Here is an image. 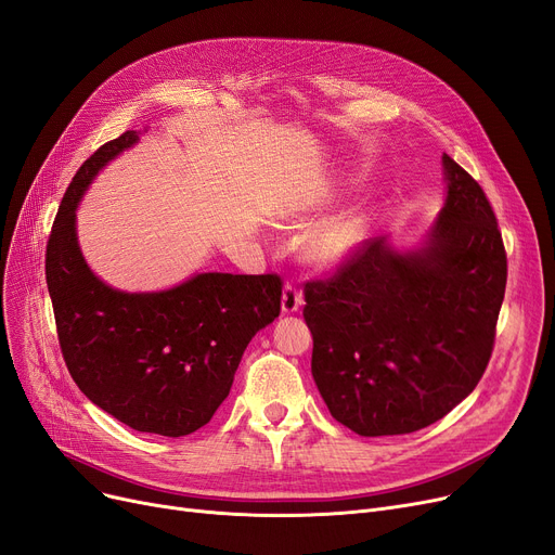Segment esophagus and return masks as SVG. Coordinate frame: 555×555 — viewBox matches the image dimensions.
<instances>
[{"label": "esophagus", "instance_id": "obj_1", "mask_svg": "<svg viewBox=\"0 0 555 555\" xmlns=\"http://www.w3.org/2000/svg\"><path fill=\"white\" fill-rule=\"evenodd\" d=\"M304 304V295L297 285L293 283H285L283 285V297H281V308L283 312H295L299 310V306Z\"/></svg>", "mask_w": 555, "mask_h": 555}]
</instances>
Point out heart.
Masks as SVG:
<instances>
[{"label": "heart", "mask_w": 555, "mask_h": 555, "mask_svg": "<svg viewBox=\"0 0 555 555\" xmlns=\"http://www.w3.org/2000/svg\"><path fill=\"white\" fill-rule=\"evenodd\" d=\"M360 237H363V215L345 212L308 237L306 254L320 264H333L343 260L360 243Z\"/></svg>", "instance_id": "1"}]
</instances>
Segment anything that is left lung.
<instances>
[{"instance_id": "obj_1", "label": "left lung", "mask_w": 555, "mask_h": 555, "mask_svg": "<svg viewBox=\"0 0 555 555\" xmlns=\"http://www.w3.org/2000/svg\"><path fill=\"white\" fill-rule=\"evenodd\" d=\"M447 204L417 254L356 245L304 285L310 370L331 415L363 438L442 420L483 376L508 258L483 188L449 154Z\"/></svg>"}]
</instances>
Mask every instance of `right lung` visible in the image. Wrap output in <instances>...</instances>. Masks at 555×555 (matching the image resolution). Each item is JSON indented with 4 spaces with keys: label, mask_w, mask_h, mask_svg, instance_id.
<instances>
[{
    "label": "right lung",
    "mask_w": 555,
    "mask_h": 555,
    "mask_svg": "<svg viewBox=\"0 0 555 555\" xmlns=\"http://www.w3.org/2000/svg\"><path fill=\"white\" fill-rule=\"evenodd\" d=\"M135 131L102 144L77 170L47 240L44 274L61 353L79 390L122 424L190 436L229 397L251 337L281 312L279 274H197L152 295L119 293L86 264L75 208Z\"/></svg>",
    "instance_id": "right-lung-1"
}]
</instances>
